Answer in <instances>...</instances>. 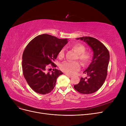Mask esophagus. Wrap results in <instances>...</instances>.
Segmentation results:
<instances>
[{"label":"esophagus","mask_w":126,"mask_h":126,"mask_svg":"<svg viewBox=\"0 0 126 126\" xmlns=\"http://www.w3.org/2000/svg\"><path fill=\"white\" fill-rule=\"evenodd\" d=\"M65 75L67 76V77H68L69 78H71V77H72V76H71V75H69V74H65Z\"/></svg>","instance_id":"obj_1"}]
</instances>
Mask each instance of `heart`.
Here are the masks:
<instances>
[{
	"label": "heart",
	"mask_w": 126,
	"mask_h": 126,
	"mask_svg": "<svg viewBox=\"0 0 126 126\" xmlns=\"http://www.w3.org/2000/svg\"><path fill=\"white\" fill-rule=\"evenodd\" d=\"M71 48L77 53L76 59H78L82 65H87L91 60V54L88 52H85L86 48L84 46L80 44H76L71 46ZM64 49L60 50L59 57L63 58L64 56ZM80 64L77 62H66L61 64L60 68L62 71L69 75H73L80 69Z\"/></svg>",
	"instance_id": "obj_1"
}]
</instances>
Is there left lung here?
<instances>
[{
    "instance_id": "obj_1",
    "label": "left lung",
    "mask_w": 126,
    "mask_h": 126,
    "mask_svg": "<svg viewBox=\"0 0 126 126\" xmlns=\"http://www.w3.org/2000/svg\"><path fill=\"white\" fill-rule=\"evenodd\" d=\"M76 39H80L87 43L92 49L93 57L88 67L83 71L87 77H81L79 83L74 85V88L82 94H93L100 88L106 79L109 52L104 44L94 38L83 37Z\"/></svg>"
}]
</instances>
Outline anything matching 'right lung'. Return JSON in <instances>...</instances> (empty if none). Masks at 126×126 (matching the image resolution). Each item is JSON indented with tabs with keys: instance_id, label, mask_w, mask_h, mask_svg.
Here are the masks:
<instances>
[{
	"instance_id": "add662e5",
	"label": "right lung",
	"mask_w": 126,
	"mask_h": 126,
	"mask_svg": "<svg viewBox=\"0 0 126 126\" xmlns=\"http://www.w3.org/2000/svg\"><path fill=\"white\" fill-rule=\"evenodd\" d=\"M67 43V39L43 34L26 46L22 55V71L28 84L35 92L46 94L54 88L57 78L63 73L57 69L47 72V67L51 64L56 67L54 61Z\"/></svg>"
}]
</instances>
